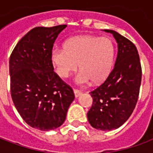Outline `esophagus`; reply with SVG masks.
<instances>
[{"label": "esophagus", "instance_id": "1", "mask_svg": "<svg viewBox=\"0 0 153 153\" xmlns=\"http://www.w3.org/2000/svg\"><path fill=\"white\" fill-rule=\"evenodd\" d=\"M74 96H75V97H78L80 96V95L82 94V92L78 89L74 90Z\"/></svg>", "mask_w": 153, "mask_h": 153}]
</instances>
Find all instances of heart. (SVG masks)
Returning a JSON list of instances; mask_svg holds the SVG:
<instances>
[{"label": "heart", "mask_w": 153, "mask_h": 153, "mask_svg": "<svg viewBox=\"0 0 153 153\" xmlns=\"http://www.w3.org/2000/svg\"><path fill=\"white\" fill-rule=\"evenodd\" d=\"M115 46L107 37L91 35L70 38L64 44V49L56 48L51 52V60L56 72L67 78L78 68L75 77L79 84L102 82L108 76L112 67Z\"/></svg>", "instance_id": "1"}]
</instances>
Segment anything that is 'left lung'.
Wrapping results in <instances>:
<instances>
[{"mask_svg":"<svg viewBox=\"0 0 153 153\" xmlns=\"http://www.w3.org/2000/svg\"><path fill=\"white\" fill-rule=\"evenodd\" d=\"M104 31L115 38L118 53L106 79L90 92L93 105L87 115L93 128L111 130L121 126L134 110L141 85L142 68L138 50L131 41L114 30Z\"/></svg>","mask_w":153,"mask_h":153,"instance_id":"1","label":"left lung"}]
</instances>
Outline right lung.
<instances>
[{
	"mask_svg": "<svg viewBox=\"0 0 153 153\" xmlns=\"http://www.w3.org/2000/svg\"><path fill=\"white\" fill-rule=\"evenodd\" d=\"M67 25L36 27L25 34L10 57V93L18 112L42 131L60 127L74 99L71 87L54 72L51 52Z\"/></svg>",
	"mask_w": 153,
	"mask_h": 153,
	"instance_id": "right-lung-1",
	"label": "right lung"
}]
</instances>
